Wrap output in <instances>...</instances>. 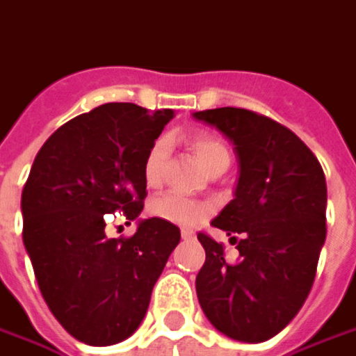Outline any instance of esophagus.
Masks as SVG:
<instances>
[{
	"label": "esophagus",
	"mask_w": 356,
	"mask_h": 356,
	"mask_svg": "<svg viewBox=\"0 0 356 356\" xmlns=\"http://www.w3.org/2000/svg\"><path fill=\"white\" fill-rule=\"evenodd\" d=\"M180 234H182L184 240H192L193 236H195L192 230H188V229H182V232H180Z\"/></svg>",
	"instance_id": "esophagus-1"
}]
</instances>
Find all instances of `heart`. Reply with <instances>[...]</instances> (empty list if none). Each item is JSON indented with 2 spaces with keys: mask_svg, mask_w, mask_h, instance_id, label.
<instances>
[{
  "mask_svg": "<svg viewBox=\"0 0 356 356\" xmlns=\"http://www.w3.org/2000/svg\"><path fill=\"white\" fill-rule=\"evenodd\" d=\"M193 154L207 172H215L219 168H229L230 151L227 143L213 134H197L190 141ZM170 147L166 139H156L151 149L147 151L145 161H143V180L149 190L161 188L164 180V168L168 161ZM149 213L153 217L172 222V225H182V227H192L209 213V207L202 202H193L178 193H164L154 197L149 203Z\"/></svg>",
  "mask_w": 356,
  "mask_h": 356,
  "instance_id": "1",
  "label": "heart"
}]
</instances>
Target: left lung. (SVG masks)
Masks as SVG:
<instances>
[{
  "label": "left lung",
  "mask_w": 356,
  "mask_h": 356,
  "mask_svg": "<svg viewBox=\"0 0 356 356\" xmlns=\"http://www.w3.org/2000/svg\"><path fill=\"white\" fill-rule=\"evenodd\" d=\"M234 143V200L211 225L230 236L236 257L200 232L205 264L195 277L203 314L244 343L271 339L305 305L325 242V176L316 154L271 118L244 108L193 114Z\"/></svg>",
  "instance_id": "left-lung-1"
}]
</instances>
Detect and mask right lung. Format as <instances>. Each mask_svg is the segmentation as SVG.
Listing matches in <instances>:
<instances>
[{"label": "right lung", "instance_id": "obj_1", "mask_svg": "<svg viewBox=\"0 0 356 356\" xmlns=\"http://www.w3.org/2000/svg\"><path fill=\"white\" fill-rule=\"evenodd\" d=\"M172 110L108 102L58 127L23 188V242L46 305L75 339L106 347L145 318L151 293L180 229L137 220L129 238H110V215L143 211V161ZM126 222V225H127Z\"/></svg>", "mask_w": 356, "mask_h": 356}]
</instances>
